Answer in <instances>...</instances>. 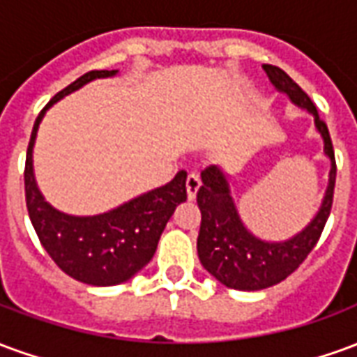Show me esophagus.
<instances>
[{
  "label": "esophagus",
  "instance_id": "esophagus-1",
  "mask_svg": "<svg viewBox=\"0 0 357 357\" xmlns=\"http://www.w3.org/2000/svg\"><path fill=\"white\" fill-rule=\"evenodd\" d=\"M202 181L199 178V174H189V178L185 181V187H187V199L189 201H195L197 199V193H199V189H201Z\"/></svg>",
  "mask_w": 357,
  "mask_h": 357
}]
</instances>
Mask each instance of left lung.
<instances>
[{
  "label": "left lung",
  "mask_w": 357,
  "mask_h": 357,
  "mask_svg": "<svg viewBox=\"0 0 357 357\" xmlns=\"http://www.w3.org/2000/svg\"><path fill=\"white\" fill-rule=\"evenodd\" d=\"M269 82L279 93H284L291 102L307 110L314 116L317 133L323 139V153L329 158V183L323 195L321 206L314 220L287 241H264L248 231L233 201L229 179L218 166H208L202 172V185L197 193L201 208V231L197 239V252L202 268L229 289L237 291H262L281 283L306 260L317 245L333 206L337 164L327 126L319 120L317 109L296 82L279 66L264 65Z\"/></svg>",
  "instance_id": "left-lung-1"
}]
</instances>
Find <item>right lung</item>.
<instances>
[{"label": "right lung", "mask_w": 357, "mask_h": 357, "mask_svg": "<svg viewBox=\"0 0 357 357\" xmlns=\"http://www.w3.org/2000/svg\"><path fill=\"white\" fill-rule=\"evenodd\" d=\"M118 70H91L59 91L36 118L24 168V193L30 222L51 260L76 281L93 287H112L132 279L155 256L168 220L187 201V172L170 183L135 197L97 216H70L43 199L34 176V143L45 110L97 78L116 76Z\"/></svg>", "instance_id": "add662e5"}]
</instances>
